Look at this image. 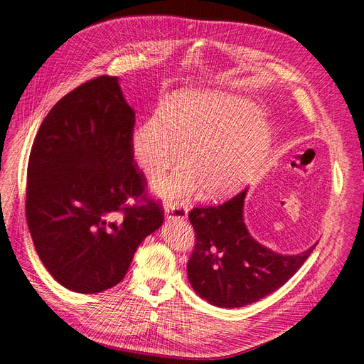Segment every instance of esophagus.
<instances>
[{
    "mask_svg": "<svg viewBox=\"0 0 364 364\" xmlns=\"http://www.w3.org/2000/svg\"><path fill=\"white\" fill-rule=\"evenodd\" d=\"M165 212L169 219H186L187 207L181 203H169L165 205Z\"/></svg>",
    "mask_w": 364,
    "mask_h": 364,
    "instance_id": "esophagus-1",
    "label": "esophagus"
}]
</instances>
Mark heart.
Here are the masks:
<instances>
[{
	"mask_svg": "<svg viewBox=\"0 0 364 364\" xmlns=\"http://www.w3.org/2000/svg\"><path fill=\"white\" fill-rule=\"evenodd\" d=\"M271 144L255 105L203 90L175 93L133 134L134 157L146 173L165 172L186 152L189 163L154 181L163 198L191 196L203 186L212 196L236 191L262 166Z\"/></svg>",
	"mask_w": 364,
	"mask_h": 364,
	"instance_id": "b5f03b06",
	"label": "heart"
}]
</instances>
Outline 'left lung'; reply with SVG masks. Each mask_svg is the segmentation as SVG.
Masks as SVG:
<instances>
[{
    "instance_id": "obj_1",
    "label": "left lung",
    "mask_w": 364,
    "mask_h": 364,
    "mask_svg": "<svg viewBox=\"0 0 364 364\" xmlns=\"http://www.w3.org/2000/svg\"><path fill=\"white\" fill-rule=\"evenodd\" d=\"M246 192L189 213L196 243L187 277L199 296L222 309L243 307L271 295L296 274L318 245L287 255L257 242L243 220Z\"/></svg>"
}]
</instances>
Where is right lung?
<instances>
[{"label": "right lung", "mask_w": 364, "mask_h": 364, "mask_svg": "<svg viewBox=\"0 0 364 364\" xmlns=\"http://www.w3.org/2000/svg\"><path fill=\"white\" fill-rule=\"evenodd\" d=\"M133 128L118 77L102 75L58 101L34 137L27 224L46 271L73 291L121 283L139 245L163 224L133 165Z\"/></svg>", "instance_id": "1"}]
</instances>
